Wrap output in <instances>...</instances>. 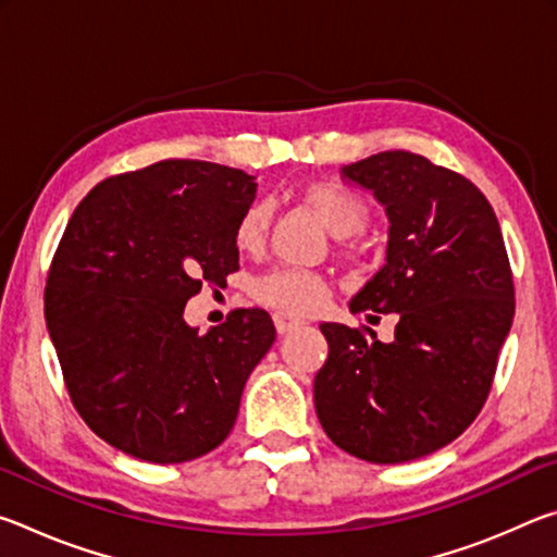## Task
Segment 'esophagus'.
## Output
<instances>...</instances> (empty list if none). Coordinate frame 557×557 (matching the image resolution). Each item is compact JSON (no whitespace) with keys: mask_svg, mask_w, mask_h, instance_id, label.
Instances as JSON below:
<instances>
[{"mask_svg":"<svg viewBox=\"0 0 557 557\" xmlns=\"http://www.w3.org/2000/svg\"><path fill=\"white\" fill-rule=\"evenodd\" d=\"M275 329H277V334L280 336H285V334H289V332H295V329H299L301 326V322L299 319H295V317H289V314H282V312H277L275 317Z\"/></svg>","mask_w":557,"mask_h":557,"instance_id":"34e87169","label":"esophagus"}]
</instances>
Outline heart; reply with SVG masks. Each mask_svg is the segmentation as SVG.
Masks as SVG:
<instances>
[{
	"mask_svg": "<svg viewBox=\"0 0 557 557\" xmlns=\"http://www.w3.org/2000/svg\"><path fill=\"white\" fill-rule=\"evenodd\" d=\"M299 201L312 211L336 238H348L363 231L369 221V203L351 188L336 182H309L299 188ZM270 206L252 201L235 221L233 240L243 252H258L270 231ZM256 297L272 309L287 314H314L326 305L329 285L324 277L305 270L270 272L256 285Z\"/></svg>",
	"mask_w": 557,
	"mask_h": 557,
	"instance_id": "b5f03b06",
	"label": "heart"
}]
</instances>
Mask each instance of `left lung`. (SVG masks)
I'll return each instance as SVG.
<instances>
[{"label":"left lung","instance_id":"1","mask_svg":"<svg viewBox=\"0 0 557 557\" xmlns=\"http://www.w3.org/2000/svg\"><path fill=\"white\" fill-rule=\"evenodd\" d=\"M388 215L385 265L351 312L398 314L383 344L369 326L324 322L329 358L314 408L336 447L373 465L432 455L465 432L492 391L513 322V277L492 203L451 169L393 149L342 166Z\"/></svg>","mask_w":557,"mask_h":557}]
</instances>
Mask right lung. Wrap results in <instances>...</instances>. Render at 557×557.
<instances>
[{
	"label": "right lung",
	"mask_w": 557,
	"mask_h": 557,
	"mask_svg": "<svg viewBox=\"0 0 557 557\" xmlns=\"http://www.w3.org/2000/svg\"><path fill=\"white\" fill-rule=\"evenodd\" d=\"M256 176L164 159L100 182L73 211L46 280V326L86 425L129 457L178 465L228 437L245 381L275 342L265 309L199 334L184 307L238 270L235 221Z\"/></svg>",
	"instance_id": "obj_1"
}]
</instances>
